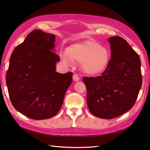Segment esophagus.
Masks as SVG:
<instances>
[{"label":"esophagus","mask_w":150,"mask_h":150,"mask_svg":"<svg viewBox=\"0 0 150 150\" xmlns=\"http://www.w3.org/2000/svg\"><path fill=\"white\" fill-rule=\"evenodd\" d=\"M73 81H75V82H77V81L80 80V79H79V76L77 75H76V74H74L73 75Z\"/></svg>","instance_id":"obj_1"}]
</instances>
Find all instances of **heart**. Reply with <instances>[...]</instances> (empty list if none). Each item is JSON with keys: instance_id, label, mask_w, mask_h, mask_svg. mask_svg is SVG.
I'll list each match as a JSON object with an SVG mask.
<instances>
[{"instance_id": "b5f03b06", "label": "heart", "mask_w": 150, "mask_h": 150, "mask_svg": "<svg viewBox=\"0 0 150 150\" xmlns=\"http://www.w3.org/2000/svg\"><path fill=\"white\" fill-rule=\"evenodd\" d=\"M60 55L62 61L68 64L73 62L81 63L83 71L90 75L103 73L110 60L109 50L93 40L73 44Z\"/></svg>"}]
</instances>
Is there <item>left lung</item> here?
I'll list each match as a JSON object with an SVG mask.
<instances>
[{
    "label": "left lung",
    "instance_id": "obj_1",
    "mask_svg": "<svg viewBox=\"0 0 150 150\" xmlns=\"http://www.w3.org/2000/svg\"><path fill=\"white\" fill-rule=\"evenodd\" d=\"M111 59L100 76L84 77L87 104L90 112L100 119H110L134 106L142 86L141 59L126 40L110 37Z\"/></svg>",
    "mask_w": 150,
    "mask_h": 150
}]
</instances>
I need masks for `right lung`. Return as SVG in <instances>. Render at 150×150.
I'll return each instance as SVG.
<instances>
[{"mask_svg":"<svg viewBox=\"0 0 150 150\" xmlns=\"http://www.w3.org/2000/svg\"><path fill=\"white\" fill-rule=\"evenodd\" d=\"M55 35L33 30L14 49L6 73V85L13 107L30 119H50L59 112L72 72H56L59 57L52 51Z\"/></svg>","mask_w":150,"mask_h":150,"instance_id":"add662e5","label":"right lung"}]
</instances>
